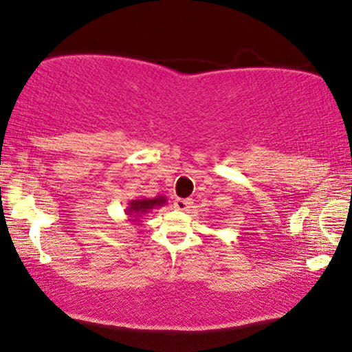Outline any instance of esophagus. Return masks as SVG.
I'll return each instance as SVG.
<instances>
[{
  "label": "esophagus",
  "instance_id": "34e87169",
  "mask_svg": "<svg viewBox=\"0 0 352 352\" xmlns=\"http://www.w3.org/2000/svg\"><path fill=\"white\" fill-rule=\"evenodd\" d=\"M190 205H192V201L188 199H175L174 201V208L178 211H186Z\"/></svg>",
  "mask_w": 352,
  "mask_h": 352
}]
</instances>
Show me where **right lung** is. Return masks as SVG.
<instances>
[{
    "label": "right lung",
    "instance_id": "1",
    "mask_svg": "<svg viewBox=\"0 0 352 352\" xmlns=\"http://www.w3.org/2000/svg\"><path fill=\"white\" fill-rule=\"evenodd\" d=\"M164 204V197H157V199H142V200H133L132 204H130L129 208V214H142V212H147L148 210H152L153 206H160ZM136 220V219H133Z\"/></svg>",
    "mask_w": 352,
    "mask_h": 352
}]
</instances>
